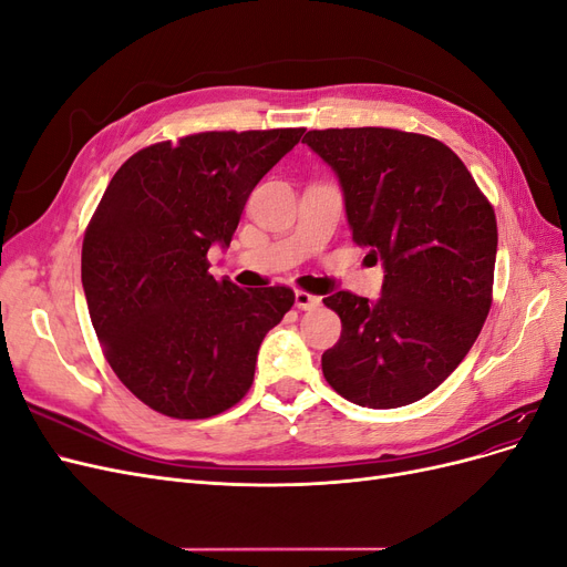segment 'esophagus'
<instances>
[{
	"label": "esophagus",
	"mask_w": 567,
	"mask_h": 567,
	"mask_svg": "<svg viewBox=\"0 0 567 567\" xmlns=\"http://www.w3.org/2000/svg\"><path fill=\"white\" fill-rule=\"evenodd\" d=\"M296 305L300 310H315V307L321 305V298L312 296L310 290H296Z\"/></svg>",
	"instance_id": "34e87169"
}]
</instances>
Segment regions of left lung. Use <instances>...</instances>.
Listing matches in <instances>:
<instances>
[{"instance_id":"obj_1","label":"left lung","mask_w":567,"mask_h":567,"mask_svg":"<svg viewBox=\"0 0 567 567\" xmlns=\"http://www.w3.org/2000/svg\"><path fill=\"white\" fill-rule=\"evenodd\" d=\"M340 179L352 241L385 262L383 296H326L342 331L321 354L342 398L394 409L433 392L492 307L496 217L468 167L433 136L392 127L310 130Z\"/></svg>"}]
</instances>
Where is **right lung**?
<instances>
[{
  "instance_id": "obj_1",
  "label": "right lung",
  "mask_w": 567,
  "mask_h": 567,
  "mask_svg": "<svg viewBox=\"0 0 567 567\" xmlns=\"http://www.w3.org/2000/svg\"><path fill=\"white\" fill-rule=\"evenodd\" d=\"M305 127L221 130L136 151L82 241V286L106 362L169 419H210L246 398L260 342L293 307L288 286L238 288L208 271L244 205Z\"/></svg>"
}]
</instances>
